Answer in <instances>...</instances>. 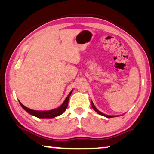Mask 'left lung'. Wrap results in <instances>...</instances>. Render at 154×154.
Wrapping results in <instances>:
<instances>
[{
  "instance_id": "1",
  "label": "left lung",
  "mask_w": 154,
  "mask_h": 154,
  "mask_svg": "<svg viewBox=\"0 0 154 154\" xmlns=\"http://www.w3.org/2000/svg\"><path fill=\"white\" fill-rule=\"evenodd\" d=\"M91 104H92V106L94 110L96 112V113H98L99 115H101V116H105V117H106V118H113V117H115L113 116H108V115H106V114H104L103 113H101L100 111H98V109L96 108V106H94V103H93L92 100H91Z\"/></svg>"
}]
</instances>
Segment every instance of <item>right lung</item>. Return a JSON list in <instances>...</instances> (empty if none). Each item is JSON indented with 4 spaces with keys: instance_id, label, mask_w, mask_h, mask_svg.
Wrapping results in <instances>:
<instances>
[{
    "instance_id": "right-lung-1",
    "label": "right lung",
    "mask_w": 154,
    "mask_h": 154,
    "mask_svg": "<svg viewBox=\"0 0 154 154\" xmlns=\"http://www.w3.org/2000/svg\"><path fill=\"white\" fill-rule=\"evenodd\" d=\"M72 92V90L71 91V92H70L69 94L67 96V97L64 100L63 103H62V105L59 106V107L54 109H51V110H49V111L32 110V109L27 108L26 106L23 105L20 102V101H19V103L20 104V105L22 106V107L26 111L28 112L29 114L32 115V116L36 117V118H55V117L60 116V115H62L65 111H66L67 106H68V103H69V98L70 97V96L71 95Z\"/></svg>"
}]
</instances>
